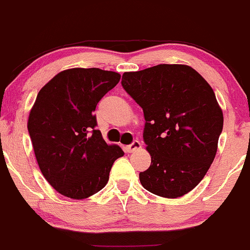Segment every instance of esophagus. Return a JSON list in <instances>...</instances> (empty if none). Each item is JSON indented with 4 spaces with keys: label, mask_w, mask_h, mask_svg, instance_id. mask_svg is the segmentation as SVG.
Listing matches in <instances>:
<instances>
[{
    "label": "esophagus",
    "mask_w": 250,
    "mask_h": 250,
    "mask_svg": "<svg viewBox=\"0 0 250 250\" xmlns=\"http://www.w3.org/2000/svg\"><path fill=\"white\" fill-rule=\"evenodd\" d=\"M139 148H141V144H140V141H138V140H135V141L131 142L130 145L125 146V150L127 153H133V152H135L136 149H139Z\"/></svg>",
    "instance_id": "34e87169"
}]
</instances>
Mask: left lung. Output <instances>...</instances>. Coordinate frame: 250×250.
I'll list each match as a JSON object with an SVG mask.
<instances>
[{
  "mask_svg": "<svg viewBox=\"0 0 250 250\" xmlns=\"http://www.w3.org/2000/svg\"><path fill=\"white\" fill-rule=\"evenodd\" d=\"M123 89L144 110V141L152 156L140 172L147 191L178 198L207 174L223 129V112L213 90L188 65L160 64L125 72Z\"/></svg>",
  "mask_w": 250,
  "mask_h": 250,
  "instance_id": "8db88e82",
  "label": "left lung"
}]
</instances>
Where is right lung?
<instances>
[{"mask_svg":"<svg viewBox=\"0 0 250 250\" xmlns=\"http://www.w3.org/2000/svg\"><path fill=\"white\" fill-rule=\"evenodd\" d=\"M121 76L101 68H70L51 79L37 96L28 133L45 179L62 196L84 199L109 180L116 159L125 154L102 138L94 114Z\"/></svg>","mask_w":250,"mask_h":250,"instance_id":"1","label":"right lung"}]
</instances>
